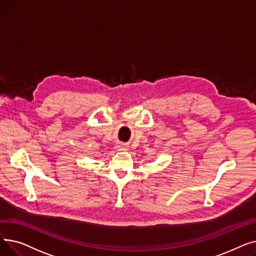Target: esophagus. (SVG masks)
<instances>
[{
    "label": "esophagus",
    "instance_id": "obj_1",
    "mask_svg": "<svg viewBox=\"0 0 256 256\" xmlns=\"http://www.w3.org/2000/svg\"><path fill=\"white\" fill-rule=\"evenodd\" d=\"M116 148L118 150H128V146L126 144H124V143H118L116 145Z\"/></svg>",
    "mask_w": 256,
    "mask_h": 256
}]
</instances>
